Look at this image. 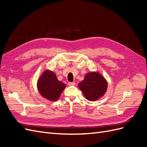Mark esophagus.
Returning <instances> with one entry per match:
<instances>
[{
    "mask_svg": "<svg viewBox=\"0 0 147 147\" xmlns=\"http://www.w3.org/2000/svg\"><path fill=\"white\" fill-rule=\"evenodd\" d=\"M75 84V82H69V83H68L69 86H74Z\"/></svg>",
    "mask_w": 147,
    "mask_h": 147,
    "instance_id": "34e87169",
    "label": "esophagus"
}]
</instances>
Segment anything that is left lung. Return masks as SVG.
<instances>
[{
  "label": "left lung",
  "mask_w": 147,
  "mask_h": 147,
  "mask_svg": "<svg viewBox=\"0 0 147 147\" xmlns=\"http://www.w3.org/2000/svg\"><path fill=\"white\" fill-rule=\"evenodd\" d=\"M78 87L88 100L94 101L104 96L107 83L100 74L91 72L86 75L84 80L78 84Z\"/></svg>",
  "instance_id": "8db88e82"
}]
</instances>
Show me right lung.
<instances>
[{
  "label": "right lung",
  "instance_id": "obj_1",
  "mask_svg": "<svg viewBox=\"0 0 147 147\" xmlns=\"http://www.w3.org/2000/svg\"><path fill=\"white\" fill-rule=\"evenodd\" d=\"M65 84L57 80L56 75L47 70L38 82V89L41 95L47 99L55 101L59 98Z\"/></svg>",
  "mask_w": 147,
  "mask_h": 147
}]
</instances>
